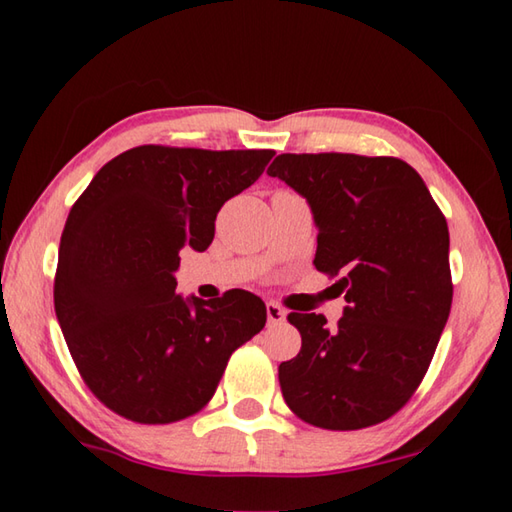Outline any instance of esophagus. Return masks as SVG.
I'll list each match as a JSON object with an SVG mask.
<instances>
[{
	"mask_svg": "<svg viewBox=\"0 0 512 512\" xmlns=\"http://www.w3.org/2000/svg\"><path fill=\"white\" fill-rule=\"evenodd\" d=\"M266 316H268V325H280L287 318V311H284L280 305L275 302H266Z\"/></svg>",
	"mask_w": 512,
	"mask_h": 512,
	"instance_id": "1",
	"label": "esophagus"
}]
</instances>
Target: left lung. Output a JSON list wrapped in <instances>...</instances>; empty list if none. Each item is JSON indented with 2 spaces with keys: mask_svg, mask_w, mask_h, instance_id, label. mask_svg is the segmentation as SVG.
Listing matches in <instances>:
<instances>
[{
  "mask_svg": "<svg viewBox=\"0 0 512 512\" xmlns=\"http://www.w3.org/2000/svg\"><path fill=\"white\" fill-rule=\"evenodd\" d=\"M307 198L318 228L314 266L343 275L348 307L289 314L302 348L280 363L289 409L332 431L372 427L411 400L452 309L449 230L411 164L354 153H282L268 167Z\"/></svg>",
  "mask_w": 512,
  "mask_h": 512,
  "instance_id": "1",
  "label": "left lung"
}]
</instances>
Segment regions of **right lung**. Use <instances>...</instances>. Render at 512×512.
I'll return each mask as SVG.
<instances>
[{
  "label": "right lung",
  "instance_id": "right-lung-1",
  "mask_svg": "<svg viewBox=\"0 0 512 512\" xmlns=\"http://www.w3.org/2000/svg\"><path fill=\"white\" fill-rule=\"evenodd\" d=\"M275 151L135 146L103 164L69 210L54 280L56 318L90 391L140 424L189 418L212 400L230 354L266 325L244 289L176 293L180 248L207 250L216 214Z\"/></svg>",
  "mask_w": 512,
  "mask_h": 512
}]
</instances>
